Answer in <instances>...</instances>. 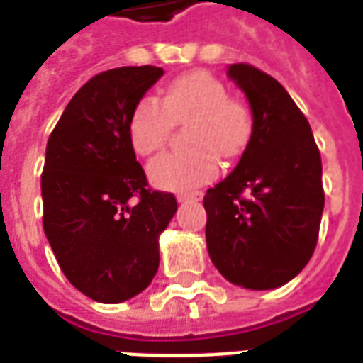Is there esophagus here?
<instances>
[{"instance_id": "obj_1", "label": "esophagus", "mask_w": 363, "mask_h": 363, "mask_svg": "<svg viewBox=\"0 0 363 363\" xmlns=\"http://www.w3.org/2000/svg\"><path fill=\"white\" fill-rule=\"evenodd\" d=\"M202 198V192H181V194H177V200L179 202H189V200H200Z\"/></svg>"}]
</instances>
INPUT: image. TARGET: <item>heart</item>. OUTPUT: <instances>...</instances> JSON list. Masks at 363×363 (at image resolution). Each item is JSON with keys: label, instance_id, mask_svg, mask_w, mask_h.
<instances>
[{"label": "heart", "instance_id": "obj_1", "mask_svg": "<svg viewBox=\"0 0 363 363\" xmlns=\"http://www.w3.org/2000/svg\"><path fill=\"white\" fill-rule=\"evenodd\" d=\"M186 124V150L165 153L147 167L151 182L165 190H189L212 181L221 157L241 155L251 142L255 118L251 106L229 96L228 87L210 72H189L167 85L161 103L143 96L128 122L130 142L138 155H153L165 147L174 124Z\"/></svg>", "mask_w": 363, "mask_h": 363}]
</instances>
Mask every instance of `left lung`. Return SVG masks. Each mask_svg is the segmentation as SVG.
I'll return each mask as SVG.
<instances>
[{
	"mask_svg": "<svg viewBox=\"0 0 363 363\" xmlns=\"http://www.w3.org/2000/svg\"><path fill=\"white\" fill-rule=\"evenodd\" d=\"M228 74L249 99L255 130L233 173L206 192V243L225 280L272 289L296 278L317 247L320 153L305 114L272 75L251 64Z\"/></svg>",
	"mask_w": 363,
	"mask_h": 363,
	"instance_id": "8db88e82",
	"label": "left lung"
}]
</instances>
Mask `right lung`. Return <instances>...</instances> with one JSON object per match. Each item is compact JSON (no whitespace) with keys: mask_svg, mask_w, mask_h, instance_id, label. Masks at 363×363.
Wrapping results in <instances>:
<instances>
[{"mask_svg":"<svg viewBox=\"0 0 363 363\" xmlns=\"http://www.w3.org/2000/svg\"><path fill=\"white\" fill-rule=\"evenodd\" d=\"M161 75L155 66L96 74L46 145L44 233L72 286L101 303L126 301L150 286L159 233L177 212L171 192L150 189L128 134L134 106Z\"/></svg>","mask_w":363,"mask_h":363,"instance_id":"obj_1","label":"right lung"}]
</instances>
